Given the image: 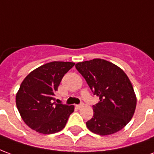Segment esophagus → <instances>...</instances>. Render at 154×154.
Masks as SVG:
<instances>
[{
  "label": "esophagus",
  "mask_w": 154,
  "mask_h": 154,
  "mask_svg": "<svg viewBox=\"0 0 154 154\" xmlns=\"http://www.w3.org/2000/svg\"><path fill=\"white\" fill-rule=\"evenodd\" d=\"M76 107H77L78 109L82 108V107H84V104L82 103V104H80V105H76Z\"/></svg>",
  "instance_id": "34e87169"
}]
</instances>
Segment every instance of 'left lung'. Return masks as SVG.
<instances>
[{
    "instance_id": "8db88e82",
    "label": "left lung",
    "mask_w": 154,
    "mask_h": 154,
    "mask_svg": "<svg viewBox=\"0 0 154 154\" xmlns=\"http://www.w3.org/2000/svg\"><path fill=\"white\" fill-rule=\"evenodd\" d=\"M75 67L100 100L92 106L93 117L86 122L87 128L100 136L122 130L133 117L136 106L133 87L125 72L100 58L78 62Z\"/></svg>"
}]
</instances>
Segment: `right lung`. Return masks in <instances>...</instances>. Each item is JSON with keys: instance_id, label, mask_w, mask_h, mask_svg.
Here are the masks:
<instances>
[{"instance_id": "add662e5", "label": "right lung", "mask_w": 154, "mask_h": 154, "mask_svg": "<svg viewBox=\"0 0 154 154\" xmlns=\"http://www.w3.org/2000/svg\"><path fill=\"white\" fill-rule=\"evenodd\" d=\"M74 62H52L40 66L23 79L16 94V106L24 122L42 134L58 132L65 128L74 106L55 102V92Z\"/></svg>"}]
</instances>
